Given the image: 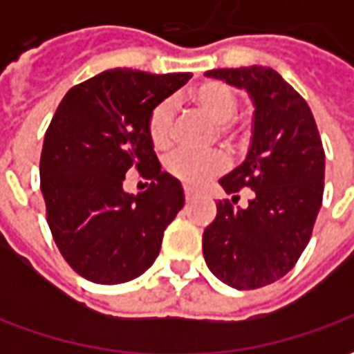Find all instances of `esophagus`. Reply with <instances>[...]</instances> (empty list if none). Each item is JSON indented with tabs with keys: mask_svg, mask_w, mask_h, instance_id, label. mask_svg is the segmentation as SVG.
Segmentation results:
<instances>
[{
	"mask_svg": "<svg viewBox=\"0 0 354 354\" xmlns=\"http://www.w3.org/2000/svg\"><path fill=\"white\" fill-rule=\"evenodd\" d=\"M184 197H185V201H193L195 197H199V193L195 192L193 187H187V185H184Z\"/></svg>",
	"mask_w": 354,
	"mask_h": 354,
	"instance_id": "esophagus-1",
	"label": "esophagus"
}]
</instances>
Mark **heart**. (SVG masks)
<instances>
[{
	"mask_svg": "<svg viewBox=\"0 0 354 354\" xmlns=\"http://www.w3.org/2000/svg\"><path fill=\"white\" fill-rule=\"evenodd\" d=\"M192 102L203 111L208 119L216 123V131L222 138L230 142H245L246 129L239 119H235V111L239 106V96L227 83L222 81H205L193 88L189 94ZM174 102L165 98L155 104L147 117V136L157 149H165L172 142L174 132ZM225 161L216 151H189V149H176L165 159V170L170 176L176 178L187 185L203 184L205 180L222 172Z\"/></svg>",
	"mask_w": 354,
	"mask_h": 354,
	"instance_id": "heart-1",
	"label": "heart"
}]
</instances>
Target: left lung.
<instances>
[{
    "label": "left lung",
    "mask_w": 354,
    "mask_h": 354,
    "mask_svg": "<svg viewBox=\"0 0 354 354\" xmlns=\"http://www.w3.org/2000/svg\"><path fill=\"white\" fill-rule=\"evenodd\" d=\"M208 77L246 88L252 96L254 136L245 162L220 180L233 199L203 233L208 269L237 290L279 281L296 266L313 233L324 192V147L307 102L263 66L210 70ZM241 189H252L245 209Z\"/></svg>",
    "instance_id": "1"
}]
</instances>
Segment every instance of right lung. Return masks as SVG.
Masks as SVG:
<instances>
[{
  "mask_svg": "<svg viewBox=\"0 0 354 354\" xmlns=\"http://www.w3.org/2000/svg\"><path fill=\"white\" fill-rule=\"evenodd\" d=\"M189 77L115 68L72 87L58 104L43 140L41 193L58 250L83 279L129 282L159 256L184 189L161 172L147 117ZM132 169L152 180L138 196L122 189Z\"/></svg>",
  "mask_w": 354,
  "mask_h": 354,
  "instance_id": "right-lung-1",
  "label": "right lung"
}]
</instances>
